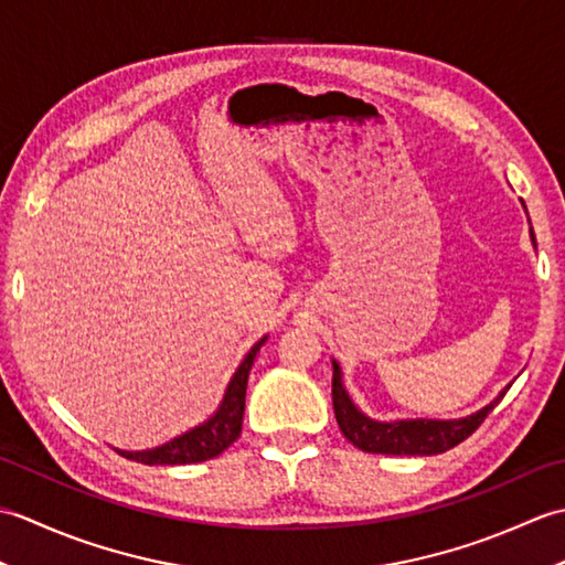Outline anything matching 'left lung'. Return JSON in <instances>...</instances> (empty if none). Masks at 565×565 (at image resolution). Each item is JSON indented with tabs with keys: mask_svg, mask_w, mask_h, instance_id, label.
<instances>
[{
	"mask_svg": "<svg viewBox=\"0 0 565 565\" xmlns=\"http://www.w3.org/2000/svg\"><path fill=\"white\" fill-rule=\"evenodd\" d=\"M502 391L498 398L461 419H401V423H376L362 415L347 395L342 386V371L338 362H332V405L334 417L342 435L350 439L354 447L369 454H405V456H429L454 449L456 444L468 439L481 427L488 413L502 401Z\"/></svg>",
	"mask_w": 565,
	"mask_h": 565,
	"instance_id": "obj_1",
	"label": "left lung"
}]
</instances>
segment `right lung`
Wrapping results in <instances>:
<instances>
[{
    "mask_svg": "<svg viewBox=\"0 0 565 565\" xmlns=\"http://www.w3.org/2000/svg\"><path fill=\"white\" fill-rule=\"evenodd\" d=\"M262 338L247 356L243 359V364L237 366L235 376L227 383L225 398L209 423H203L194 429H189L186 435L177 437L172 441L162 444L158 449H148V451H118L130 461L138 463H148V466H177V463H199V461H209L213 456L223 454L231 444L239 437L243 431V415H245V391H247V376L249 369L255 364V356L259 352V347L264 344Z\"/></svg>",
    "mask_w": 565,
    "mask_h": 565,
    "instance_id": "right-lung-1",
    "label": "right lung"
}]
</instances>
